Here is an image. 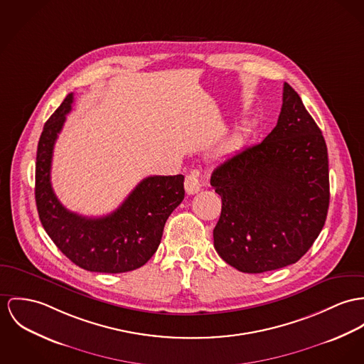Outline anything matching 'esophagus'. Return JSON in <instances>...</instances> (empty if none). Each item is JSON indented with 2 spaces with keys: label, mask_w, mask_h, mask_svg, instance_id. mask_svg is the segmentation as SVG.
<instances>
[{
  "label": "esophagus",
  "mask_w": 364,
  "mask_h": 364,
  "mask_svg": "<svg viewBox=\"0 0 364 364\" xmlns=\"http://www.w3.org/2000/svg\"><path fill=\"white\" fill-rule=\"evenodd\" d=\"M184 187H186V191L188 196H194L199 190H200V184H199V180L196 177L194 173L188 174L186 177V181H184Z\"/></svg>",
  "instance_id": "34e87169"
}]
</instances>
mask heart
<instances>
[{
    "instance_id": "1",
    "label": "heart",
    "mask_w": 364,
    "mask_h": 364,
    "mask_svg": "<svg viewBox=\"0 0 364 364\" xmlns=\"http://www.w3.org/2000/svg\"><path fill=\"white\" fill-rule=\"evenodd\" d=\"M231 144H232V141H231V142H230V144H228V146H230V145H231Z\"/></svg>"
}]
</instances>
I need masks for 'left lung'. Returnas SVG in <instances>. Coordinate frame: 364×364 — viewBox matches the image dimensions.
Masks as SVG:
<instances>
[{"mask_svg":"<svg viewBox=\"0 0 364 364\" xmlns=\"http://www.w3.org/2000/svg\"><path fill=\"white\" fill-rule=\"evenodd\" d=\"M210 184L222 196L213 241L225 263L242 273H264L296 263L309 251L328 212V154L289 84L284 83L272 133L219 164Z\"/></svg>","mask_w":364,"mask_h":364,"instance_id":"1","label":"left lung"}]
</instances>
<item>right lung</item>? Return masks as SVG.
<instances>
[{
  "instance_id": "add662e5",
  "label": "right lung",
  "mask_w": 364,
  "mask_h": 364,
  "mask_svg": "<svg viewBox=\"0 0 364 364\" xmlns=\"http://www.w3.org/2000/svg\"><path fill=\"white\" fill-rule=\"evenodd\" d=\"M72 102L73 94H69L46 122L38 141L34 194L40 220L59 251L84 270H136L156 252L168 216L184 199V176L144 178L114 212L102 218L68 210L53 190L51 162Z\"/></svg>"
}]
</instances>
